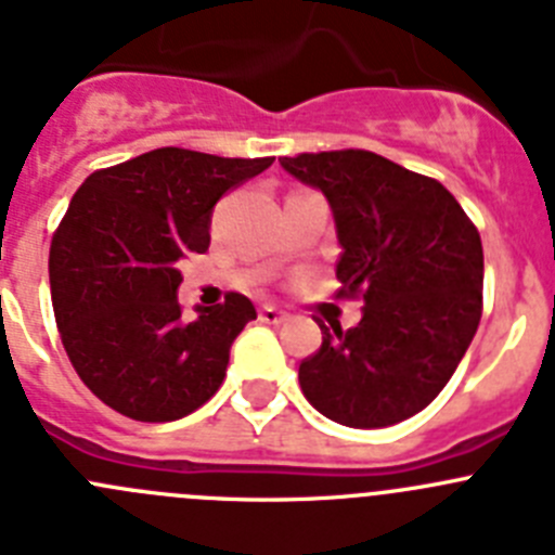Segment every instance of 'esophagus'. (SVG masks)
Masks as SVG:
<instances>
[{
    "label": "esophagus",
    "mask_w": 555,
    "mask_h": 555,
    "mask_svg": "<svg viewBox=\"0 0 555 555\" xmlns=\"http://www.w3.org/2000/svg\"><path fill=\"white\" fill-rule=\"evenodd\" d=\"M258 317H261L263 324H283L288 319V313L281 311V308H274V305H263Z\"/></svg>",
    "instance_id": "34e87169"
}]
</instances>
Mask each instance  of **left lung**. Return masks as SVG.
I'll list each match as a JSON object with an SVG mask.
<instances>
[{"mask_svg": "<svg viewBox=\"0 0 555 555\" xmlns=\"http://www.w3.org/2000/svg\"><path fill=\"white\" fill-rule=\"evenodd\" d=\"M327 197L340 258L338 297L363 299L358 327H322L299 363L305 399L352 429L393 426L446 388L481 319L485 253L440 181L371 151L283 156Z\"/></svg>", "mask_w": 555, "mask_h": 555, "instance_id": "8db88e82", "label": "left lung"}]
</instances>
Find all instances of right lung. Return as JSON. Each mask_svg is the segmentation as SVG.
Wrapping results in <instances>:
<instances>
[{
	"mask_svg": "<svg viewBox=\"0 0 555 555\" xmlns=\"http://www.w3.org/2000/svg\"><path fill=\"white\" fill-rule=\"evenodd\" d=\"M272 162L156 149L76 190L54 231L49 283L70 365L106 406L165 424L220 390L231 344L256 308L231 292L186 322L178 263L208 250L217 201Z\"/></svg>",
	"mask_w": 555,
	"mask_h": 555,
	"instance_id": "add662e5",
	"label": "right lung"
}]
</instances>
